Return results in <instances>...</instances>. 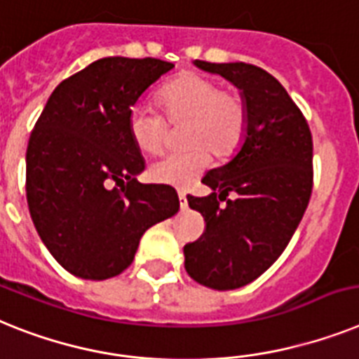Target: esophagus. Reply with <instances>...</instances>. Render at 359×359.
<instances>
[{"mask_svg": "<svg viewBox=\"0 0 359 359\" xmlns=\"http://www.w3.org/2000/svg\"><path fill=\"white\" fill-rule=\"evenodd\" d=\"M179 203H180V208L184 210V208H188V198H186V191H182V189H179Z\"/></svg>", "mask_w": 359, "mask_h": 359, "instance_id": "34e87169", "label": "esophagus"}]
</instances>
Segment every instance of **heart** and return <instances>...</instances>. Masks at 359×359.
<instances>
[{"label":"heart","instance_id":"obj_1","mask_svg":"<svg viewBox=\"0 0 359 359\" xmlns=\"http://www.w3.org/2000/svg\"><path fill=\"white\" fill-rule=\"evenodd\" d=\"M162 114L147 105L129 111V137L140 153L155 155L164 147L168 123L182 129L188 151L170 153L149 165L156 184L188 188L210 165V151L228 156L241 146L248 129V105L243 95L222 89L217 80L198 72H184L164 86L156 96Z\"/></svg>","mask_w":359,"mask_h":359}]
</instances>
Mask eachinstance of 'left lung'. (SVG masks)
I'll use <instances>...</instances> for the list:
<instances>
[{"label": "left lung", "mask_w": 359, "mask_h": 359, "mask_svg": "<svg viewBox=\"0 0 359 359\" xmlns=\"http://www.w3.org/2000/svg\"><path fill=\"white\" fill-rule=\"evenodd\" d=\"M195 65L230 80L248 105L239 153L204 175L208 197L188 195L206 230L184 246L186 272L208 288L233 290L266 272L299 226L312 195V133L287 89L264 69L203 60ZM230 193L234 198L226 199ZM222 200L226 207L218 206Z\"/></svg>", "instance_id": "left-lung-1"}]
</instances>
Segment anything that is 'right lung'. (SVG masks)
<instances>
[{
	"mask_svg": "<svg viewBox=\"0 0 359 359\" xmlns=\"http://www.w3.org/2000/svg\"><path fill=\"white\" fill-rule=\"evenodd\" d=\"M173 67L156 58L96 60L54 89L32 129L27 204L43 245L72 276H118L144 231L179 212L173 188L137 182L144 158L128 131L131 107Z\"/></svg>",
	"mask_w": 359,
	"mask_h": 359,
	"instance_id": "add662e5",
	"label": "right lung"
}]
</instances>
